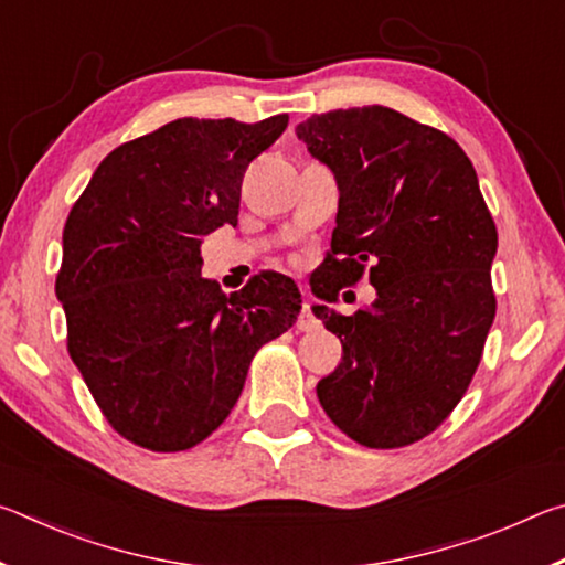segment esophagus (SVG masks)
Here are the masks:
<instances>
[{
    "label": "esophagus",
    "instance_id": "1",
    "mask_svg": "<svg viewBox=\"0 0 565 565\" xmlns=\"http://www.w3.org/2000/svg\"><path fill=\"white\" fill-rule=\"evenodd\" d=\"M317 327H319V321H317V317H313V313H311V306L303 303L299 319H296V329H299V331H313Z\"/></svg>",
    "mask_w": 565,
    "mask_h": 565
}]
</instances>
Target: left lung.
<instances>
[{
	"label": "left lung",
	"instance_id": "obj_1",
	"mask_svg": "<svg viewBox=\"0 0 565 565\" xmlns=\"http://www.w3.org/2000/svg\"><path fill=\"white\" fill-rule=\"evenodd\" d=\"M337 177L339 214L319 299L369 274L376 301L343 317L313 306L343 356L317 396L343 434L401 448L436 431L463 398L495 317L499 246L471 159L388 107L313 114L296 127Z\"/></svg>",
	"mask_w": 565,
	"mask_h": 565
}]
</instances>
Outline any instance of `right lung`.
I'll return each instance as SVG.
<instances>
[{
    "instance_id": "1",
    "label": "right lung",
    "mask_w": 565,
    "mask_h": 565,
    "mask_svg": "<svg viewBox=\"0 0 565 565\" xmlns=\"http://www.w3.org/2000/svg\"><path fill=\"white\" fill-rule=\"evenodd\" d=\"M289 117L169 121L107 154L64 224L56 299L66 349L114 431L186 451L242 396L254 353L294 327L301 294L262 271L226 296L202 238L238 222L246 167Z\"/></svg>"
}]
</instances>
